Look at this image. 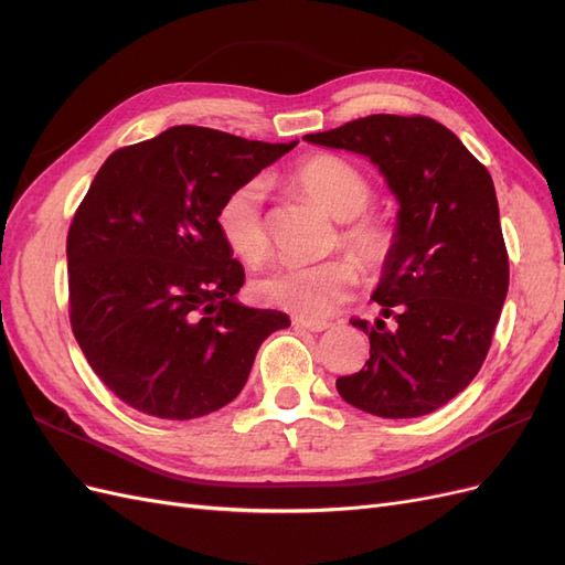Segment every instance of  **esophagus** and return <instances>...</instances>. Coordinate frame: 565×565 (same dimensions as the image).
<instances>
[{
  "label": "esophagus",
  "instance_id": "obj_1",
  "mask_svg": "<svg viewBox=\"0 0 565 565\" xmlns=\"http://www.w3.org/2000/svg\"><path fill=\"white\" fill-rule=\"evenodd\" d=\"M295 328L297 330H306V332H324L330 328L328 320H303V318H295Z\"/></svg>",
  "mask_w": 565,
  "mask_h": 565
}]
</instances>
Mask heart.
Listing matches in <instances>:
<instances>
[{"instance_id":"obj_1","label":"heart","mask_w":565,"mask_h":565,"mask_svg":"<svg viewBox=\"0 0 565 565\" xmlns=\"http://www.w3.org/2000/svg\"><path fill=\"white\" fill-rule=\"evenodd\" d=\"M295 183L320 207L341 221L339 243L365 273H377L396 245L384 216L363 214L372 202V183L353 162L339 156H313L299 162ZM221 241L247 266L268 259L270 235L264 218V185L247 181L231 191L216 210ZM358 285V268L347 256L316 266H280L254 280L252 292L266 306L306 318L328 316Z\"/></svg>"}]
</instances>
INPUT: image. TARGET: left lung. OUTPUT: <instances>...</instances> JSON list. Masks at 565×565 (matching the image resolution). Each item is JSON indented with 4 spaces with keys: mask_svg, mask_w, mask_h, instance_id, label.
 Instances as JSON below:
<instances>
[{
    "mask_svg": "<svg viewBox=\"0 0 565 565\" xmlns=\"http://www.w3.org/2000/svg\"><path fill=\"white\" fill-rule=\"evenodd\" d=\"M309 143L370 158L396 195V245L372 299L382 306L363 370L339 396L386 419L429 415L481 370L509 289V256L488 169L424 115H367ZM384 317L394 318L386 329Z\"/></svg>",
    "mask_w": 565,
    "mask_h": 565,
    "instance_id": "1",
    "label": "left lung"
}]
</instances>
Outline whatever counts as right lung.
<instances>
[{
    "instance_id": "add662e5",
    "label": "right lung",
    "mask_w": 565,
    "mask_h": 565,
    "mask_svg": "<svg viewBox=\"0 0 565 565\" xmlns=\"http://www.w3.org/2000/svg\"><path fill=\"white\" fill-rule=\"evenodd\" d=\"M292 143L181 125L115 150L67 231L71 324L115 396L160 419H195L243 391L280 311L235 301L245 268L216 210Z\"/></svg>"
}]
</instances>
